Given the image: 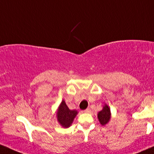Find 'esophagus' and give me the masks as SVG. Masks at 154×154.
<instances>
[{"instance_id": "obj_1", "label": "esophagus", "mask_w": 154, "mask_h": 154, "mask_svg": "<svg viewBox=\"0 0 154 154\" xmlns=\"http://www.w3.org/2000/svg\"><path fill=\"white\" fill-rule=\"evenodd\" d=\"M90 111H91L90 108H87V109H85V110H84V111H82V112H83V113H89Z\"/></svg>"}]
</instances>
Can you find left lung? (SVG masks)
<instances>
[{
	"instance_id": "8db88e82",
	"label": "left lung",
	"mask_w": 154,
	"mask_h": 154,
	"mask_svg": "<svg viewBox=\"0 0 154 154\" xmlns=\"http://www.w3.org/2000/svg\"><path fill=\"white\" fill-rule=\"evenodd\" d=\"M111 117V109H110V107L107 104H105L103 106V109L98 112L97 114V118L98 120L100 122V123L102 125L105 126L106 124H108L109 122L110 119Z\"/></svg>"
}]
</instances>
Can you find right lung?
<instances>
[{"label": "right lung", "instance_id": "obj_1", "mask_svg": "<svg viewBox=\"0 0 154 154\" xmlns=\"http://www.w3.org/2000/svg\"><path fill=\"white\" fill-rule=\"evenodd\" d=\"M77 114L78 111L77 110L69 109L63 100H62L56 111L57 120L63 128H67L72 125L74 119Z\"/></svg>", "mask_w": 154, "mask_h": 154}]
</instances>
